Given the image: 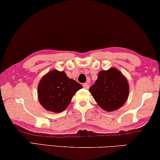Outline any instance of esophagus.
I'll return each mask as SVG.
<instances>
[{"label":"esophagus","mask_w":160,"mask_h":160,"mask_svg":"<svg viewBox=\"0 0 160 160\" xmlns=\"http://www.w3.org/2000/svg\"><path fill=\"white\" fill-rule=\"evenodd\" d=\"M82 86H83V88H85V89H89V84H88V83H84Z\"/></svg>","instance_id":"obj_1"}]
</instances>
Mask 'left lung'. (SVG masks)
<instances>
[{
    "label": "left lung",
    "instance_id": "1",
    "mask_svg": "<svg viewBox=\"0 0 160 160\" xmlns=\"http://www.w3.org/2000/svg\"><path fill=\"white\" fill-rule=\"evenodd\" d=\"M89 92L101 108L106 111L118 110L125 103L129 95V85L125 77L116 68L101 71Z\"/></svg>",
    "mask_w": 160,
    "mask_h": 160
}]
</instances>
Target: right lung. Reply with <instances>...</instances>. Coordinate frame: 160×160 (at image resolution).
<instances>
[{"mask_svg":"<svg viewBox=\"0 0 160 160\" xmlns=\"http://www.w3.org/2000/svg\"><path fill=\"white\" fill-rule=\"evenodd\" d=\"M82 88L80 83L68 78L66 72L53 70L40 81L38 99L45 109L61 112L67 108L75 92Z\"/></svg>","mask_w":160,"mask_h":160,"instance_id":"right-lung-1","label":"right lung"}]
</instances>
